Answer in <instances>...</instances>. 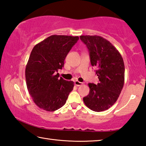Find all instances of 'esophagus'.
<instances>
[{"label":"esophagus","instance_id":"1","mask_svg":"<svg viewBox=\"0 0 146 146\" xmlns=\"http://www.w3.org/2000/svg\"><path fill=\"white\" fill-rule=\"evenodd\" d=\"M75 84L76 86H82L83 84V83L79 82V81H78V80H75Z\"/></svg>","mask_w":146,"mask_h":146}]
</instances>
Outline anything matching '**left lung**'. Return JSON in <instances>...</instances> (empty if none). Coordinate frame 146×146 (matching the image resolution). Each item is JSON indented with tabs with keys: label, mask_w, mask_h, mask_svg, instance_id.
Returning <instances> with one entry per match:
<instances>
[{
	"label": "left lung",
	"mask_w": 146,
	"mask_h": 146,
	"mask_svg": "<svg viewBox=\"0 0 146 146\" xmlns=\"http://www.w3.org/2000/svg\"><path fill=\"white\" fill-rule=\"evenodd\" d=\"M89 50L91 64L97 69V85L89 83L90 93L83 98L90 110L100 112L110 108L119 97L124 84L125 67L122 56L106 38L97 35H81Z\"/></svg>",
	"instance_id": "8db88e82"
}]
</instances>
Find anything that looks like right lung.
<instances>
[{
  "instance_id": "right-lung-1",
  "label": "right lung",
  "mask_w": 146,
  "mask_h": 146,
  "mask_svg": "<svg viewBox=\"0 0 146 146\" xmlns=\"http://www.w3.org/2000/svg\"><path fill=\"white\" fill-rule=\"evenodd\" d=\"M78 36L53 35L34 46L26 64L27 88L35 104L47 111H54L65 104L74 87L73 81L58 78V70Z\"/></svg>"
}]
</instances>
